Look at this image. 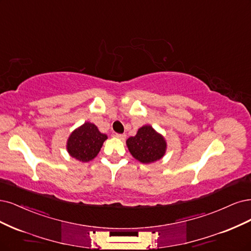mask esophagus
<instances>
[{"instance_id":"obj_1","label":"esophagus","mask_w":251,"mask_h":251,"mask_svg":"<svg viewBox=\"0 0 251 251\" xmlns=\"http://www.w3.org/2000/svg\"><path fill=\"white\" fill-rule=\"evenodd\" d=\"M115 137L118 138V139H120V140H125L126 135V134H115Z\"/></svg>"}]
</instances>
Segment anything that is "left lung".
<instances>
[{
    "mask_svg": "<svg viewBox=\"0 0 251 251\" xmlns=\"http://www.w3.org/2000/svg\"><path fill=\"white\" fill-rule=\"evenodd\" d=\"M126 145L133 157L142 163L149 164L160 160L166 151V142L151 126L138 129L135 137H129Z\"/></svg>",
    "mask_w": 251,
    "mask_h": 251,
    "instance_id": "obj_1",
    "label": "left lung"
}]
</instances>
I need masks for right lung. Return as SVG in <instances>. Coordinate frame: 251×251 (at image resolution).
<instances>
[{
  "label": "right lung",
  "instance_id": "obj_1",
  "mask_svg": "<svg viewBox=\"0 0 251 251\" xmlns=\"http://www.w3.org/2000/svg\"><path fill=\"white\" fill-rule=\"evenodd\" d=\"M106 139L107 135L101 134L97 126L85 123L68 138L67 151L73 158L82 162H89L97 157Z\"/></svg>",
  "mask_w": 251,
  "mask_h": 251
}]
</instances>
